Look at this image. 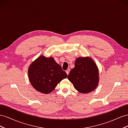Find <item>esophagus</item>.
<instances>
[{"instance_id":"34e87169","label":"esophagus","mask_w":128,"mask_h":128,"mask_svg":"<svg viewBox=\"0 0 128 128\" xmlns=\"http://www.w3.org/2000/svg\"><path fill=\"white\" fill-rule=\"evenodd\" d=\"M70 70L69 68H68L67 70H66V74L68 75V74H69V72H70Z\"/></svg>"}]
</instances>
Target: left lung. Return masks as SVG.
Masks as SVG:
<instances>
[{"mask_svg":"<svg viewBox=\"0 0 128 128\" xmlns=\"http://www.w3.org/2000/svg\"><path fill=\"white\" fill-rule=\"evenodd\" d=\"M74 65L68 78L75 89L82 93H88L96 89L98 82V71L94 61L88 57H79Z\"/></svg>","mask_w":128,"mask_h":128,"instance_id":"left-lung-1","label":"left lung"}]
</instances>
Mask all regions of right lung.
Instances as JSON below:
<instances>
[{
  "label": "right lung",
  "mask_w": 128,
  "mask_h": 128,
  "mask_svg": "<svg viewBox=\"0 0 128 128\" xmlns=\"http://www.w3.org/2000/svg\"><path fill=\"white\" fill-rule=\"evenodd\" d=\"M67 76L52 57L40 56L28 69V76L32 85L36 90L44 94L52 92L58 84Z\"/></svg>",
  "instance_id": "add662e5"
}]
</instances>
